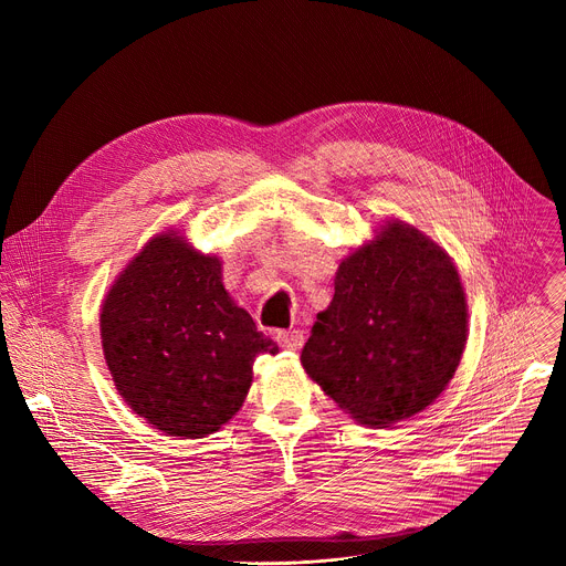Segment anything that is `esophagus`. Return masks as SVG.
Wrapping results in <instances>:
<instances>
[{"mask_svg": "<svg viewBox=\"0 0 566 566\" xmlns=\"http://www.w3.org/2000/svg\"><path fill=\"white\" fill-rule=\"evenodd\" d=\"M275 339L282 348H289V350H298L305 344V335L301 331H280Z\"/></svg>", "mask_w": 566, "mask_h": 566, "instance_id": "esophagus-1", "label": "esophagus"}]
</instances>
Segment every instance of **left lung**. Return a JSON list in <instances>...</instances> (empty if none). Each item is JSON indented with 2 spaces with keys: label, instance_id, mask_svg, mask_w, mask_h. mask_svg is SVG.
Listing matches in <instances>:
<instances>
[{
  "label": "left lung",
  "instance_id": "1",
  "mask_svg": "<svg viewBox=\"0 0 566 566\" xmlns=\"http://www.w3.org/2000/svg\"><path fill=\"white\" fill-rule=\"evenodd\" d=\"M465 293L452 259L410 224L388 222L342 261L301 363L339 408L371 427L424 410L461 363Z\"/></svg>",
  "mask_w": 566,
  "mask_h": 566
}]
</instances>
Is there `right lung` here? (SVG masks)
I'll return each instance as SVG.
<instances>
[{
    "label": "right lung",
    "mask_w": 566,
    "mask_h": 566,
    "mask_svg": "<svg viewBox=\"0 0 566 566\" xmlns=\"http://www.w3.org/2000/svg\"><path fill=\"white\" fill-rule=\"evenodd\" d=\"M116 390L148 424L201 438L243 406L252 365L277 353L222 286V263L163 233L116 280L101 314Z\"/></svg>",
    "instance_id": "obj_1"
}]
</instances>
